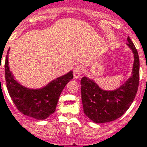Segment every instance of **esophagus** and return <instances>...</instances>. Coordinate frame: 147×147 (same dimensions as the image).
Listing matches in <instances>:
<instances>
[{
  "instance_id": "esophagus-1",
  "label": "esophagus",
  "mask_w": 147,
  "mask_h": 147,
  "mask_svg": "<svg viewBox=\"0 0 147 147\" xmlns=\"http://www.w3.org/2000/svg\"><path fill=\"white\" fill-rule=\"evenodd\" d=\"M84 69L81 66H77L74 69V77L75 78H79L83 73Z\"/></svg>"
}]
</instances>
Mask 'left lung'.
<instances>
[{
	"label": "left lung",
	"instance_id": "obj_1",
	"mask_svg": "<svg viewBox=\"0 0 147 147\" xmlns=\"http://www.w3.org/2000/svg\"><path fill=\"white\" fill-rule=\"evenodd\" d=\"M127 45L134 54L131 76L123 84L113 90H105L87 77L81 78V100L84 112L96 123H108L123 116L129 109L138 92L140 61L136 48L129 36Z\"/></svg>",
	"mask_w": 147,
	"mask_h": 147
}]
</instances>
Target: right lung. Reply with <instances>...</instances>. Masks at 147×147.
I'll use <instances>...</instances> for the list:
<instances>
[{"mask_svg": "<svg viewBox=\"0 0 147 147\" xmlns=\"http://www.w3.org/2000/svg\"><path fill=\"white\" fill-rule=\"evenodd\" d=\"M9 49L5 60V78L13 103L24 115L39 120L45 119L55 111L63 90L73 78L72 71L53 80L42 88H28L18 83L9 70Z\"/></svg>", "mask_w": 147, "mask_h": 147, "instance_id": "right-lung-1", "label": "right lung"}]
</instances>
